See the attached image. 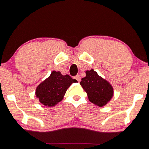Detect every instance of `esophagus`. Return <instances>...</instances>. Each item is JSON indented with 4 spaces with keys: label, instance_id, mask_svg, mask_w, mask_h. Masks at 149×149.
Returning <instances> with one entry per match:
<instances>
[{
    "label": "esophagus",
    "instance_id": "34e87169",
    "mask_svg": "<svg viewBox=\"0 0 149 149\" xmlns=\"http://www.w3.org/2000/svg\"><path fill=\"white\" fill-rule=\"evenodd\" d=\"M75 79H76V80L79 82H79H80V81H81V76H80L79 75H76V76L75 77Z\"/></svg>",
    "mask_w": 149,
    "mask_h": 149
}]
</instances>
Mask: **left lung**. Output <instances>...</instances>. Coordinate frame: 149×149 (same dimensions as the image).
Listing matches in <instances>:
<instances>
[{
    "label": "left lung",
    "instance_id": "obj_1",
    "mask_svg": "<svg viewBox=\"0 0 149 149\" xmlns=\"http://www.w3.org/2000/svg\"><path fill=\"white\" fill-rule=\"evenodd\" d=\"M91 103L104 107L111 100L114 95L112 85L102 78L93 69L86 71V77L80 83Z\"/></svg>",
    "mask_w": 149,
    "mask_h": 149
}]
</instances>
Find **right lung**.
Segmentation results:
<instances>
[{
  "label": "right lung",
  "mask_w": 149,
  "mask_h": 149,
  "mask_svg": "<svg viewBox=\"0 0 149 149\" xmlns=\"http://www.w3.org/2000/svg\"><path fill=\"white\" fill-rule=\"evenodd\" d=\"M77 81L69 75L54 70L50 76L37 86L35 95L39 102L47 107L55 106L63 99L68 88Z\"/></svg>",
  "instance_id": "right-lung-1"
}]
</instances>
